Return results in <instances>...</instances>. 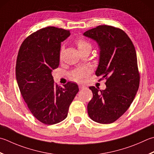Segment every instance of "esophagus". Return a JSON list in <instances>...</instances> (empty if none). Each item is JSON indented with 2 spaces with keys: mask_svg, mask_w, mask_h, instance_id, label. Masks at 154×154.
Wrapping results in <instances>:
<instances>
[{
  "mask_svg": "<svg viewBox=\"0 0 154 154\" xmlns=\"http://www.w3.org/2000/svg\"><path fill=\"white\" fill-rule=\"evenodd\" d=\"M79 87L80 89H84L86 88V86L85 85H79Z\"/></svg>",
  "mask_w": 154,
  "mask_h": 154,
  "instance_id": "esophagus-1",
  "label": "esophagus"
}]
</instances>
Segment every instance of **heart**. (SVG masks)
<instances>
[{
  "instance_id": "1",
  "label": "heart",
  "mask_w": 154,
  "mask_h": 154,
  "mask_svg": "<svg viewBox=\"0 0 154 154\" xmlns=\"http://www.w3.org/2000/svg\"><path fill=\"white\" fill-rule=\"evenodd\" d=\"M77 45L79 50L85 49V48H90L91 49L90 44L85 41L82 40V39H80V40L78 41L77 42ZM62 53L63 51H61V53H60V58L61 59L62 57ZM90 73H91V70L89 68H80L74 71L72 73L71 76L74 81L79 83H82L84 82L89 77Z\"/></svg>"
}]
</instances>
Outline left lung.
<instances>
[{
  "instance_id": "left-lung-1",
  "label": "left lung",
  "mask_w": 154,
  "mask_h": 154,
  "mask_svg": "<svg viewBox=\"0 0 154 154\" xmlns=\"http://www.w3.org/2000/svg\"><path fill=\"white\" fill-rule=\"evenodd\" d=\"M83 35L97 43L99 59L95 75L107 79L104 90L89 87L93 98L87 112L93 121L111 123L128 109L139 88L136 51L128 35L116 27L100 25Z\"/></svg>"
}]
</instances>
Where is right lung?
<instances>
[{
  "instance_id": "1",
  "label": "right lung",
  "mask_w": 154,
  "mask_h": 154,
  "mask_svg": "<svg viewBox=\"0 0 154 154\" xmlns=\"http://www.w3.org/2000/svg\"><path fill=\"white\" fill-rule=\"evenodd\" d=\"M70 35L69 31L54 26L40 29L25 38L18 53L16 79L21 95L32 115L47 125L67 117L79 91L74 83L59 87L52 76L59 65L61 43Z\"/></svg>"
}]
</instances>
